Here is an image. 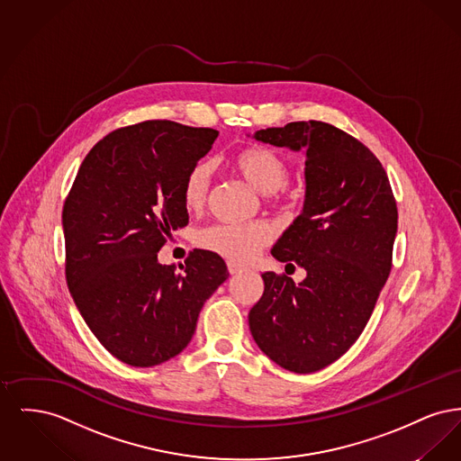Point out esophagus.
I'll return each instance as SVG.
<instances>
[{"mask_svg": "<svg viewBox=\"0 0 461 461\" xmlns=\"http://www.w3.org/2000/svg\"><path fill=\"white\" fill-rule=\"evenodd\" d=\"M228 271H230V275H239L243 271V266H239V264L235 263H228Z\"/></svg>", "mask_w": 461, "mask_h": 461, "instance_id": "esophagus-1", "label": "esophagus"}]
</instances>
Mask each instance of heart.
<instances>
[{"label": "heart", "instance_id": "1", "mask_svg": "<svg viewBox=\"0 0 461 461\" xmlns=\"http://www.w3.org/2000/svg\"><path fill=\"white\" fill-rule=\"evenodd\" d=\"M233 167L267 202L286 197L288 164L282 155L263 145H249L233 157ZM212 194V164L197 162L185 177L183 203L188 211H202ZM275 239V228L266 221L247 224H212L200 230L197 243L231 263H249Z\"/></svg>", "mask_w": 461, "mask_h": 461}]
</instances>
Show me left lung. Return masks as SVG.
Here are the masks:
<instances>
[{
    "label": "left lung",
    "instance_id": "left-lung-1",
    "mask_svg": "<svg viewBox=\"0 0 461 461\" xmlns=\"http://www.w3.org/2000/svg\"><path fill=\"white\" fill-rule=\"evenodd\" d=\"M254 138L306 150L304 209L271 254L307 275L297 285L286 275L263 273V297L249 312V327L282 368L318 372L349 351L389 278L394 194L372 150L327 122H288Z\"/></svg>",
    "mask_w": 461,
    "mask_h": 461
}]
</instances>
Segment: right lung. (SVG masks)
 <instances>
[{
    "label": "right lung",
    "mask_w": 461,
    "mask_h": 461,
    "mask_svg": "<svg viewBox=\"0 0 461 461\" xmlns=\"http://www.w3.org/2000/svg\"><path fill=\"white\" fill-rule=\"evenodd\" d=\"M220 131L145 121L109 132L83 160L62 211L68 292L93 335L119 361L149 368L183 351L198 312L230 276L195 249L162 266L157 252L188 224L183 183Z\"/></svg>",
    "instance_id": "add662e5"
}]
</instances>
